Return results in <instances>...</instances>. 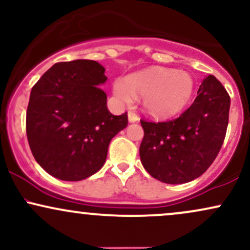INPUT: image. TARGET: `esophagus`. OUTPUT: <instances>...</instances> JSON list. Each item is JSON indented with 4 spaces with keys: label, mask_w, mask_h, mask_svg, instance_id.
Masks as SVG:
<instances>
[{
    "label": "esophagus",
    "mask_w": 250,
    "mask_h": 250,
    "mask_svg": "<svg viewBox=\"0 0 250 250\" xmlns=\"http://www.w3.org/2000/svg\"><path fill=\"white\" fill-rule=\"evenodd\" d=\"M128 120H129V122H137L139 121V116H137L134 111L129 110L128 111Z\"/></svg>",
    "instance_id": "esophagus-1"
}]
</instances>
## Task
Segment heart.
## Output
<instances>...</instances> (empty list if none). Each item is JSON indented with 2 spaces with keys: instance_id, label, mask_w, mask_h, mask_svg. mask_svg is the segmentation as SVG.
I'll list each match as a JSON object with an SVG mask.
<instances>
[{
  "instance_id": "heart-1",
  "label": "heart",
  "mask_w": 250,
  "mask_h": 250,
  "mask_svg": "<svg viewBox=\"0 0 250 250\" xmlns=\"http://www.w3.org/2000/svg\"><path fill=\"white\" fill-rule=\"evenodd\" d=\"M193 90V79L188 74L166 68L131 74L114 84V93L121 101L130 103L134 97L142 96L146 110L157 116L181 110L190 100Z\"/></svg>"
}]
</instances>
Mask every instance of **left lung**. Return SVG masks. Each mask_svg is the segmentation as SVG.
Returning <instances> with one entry per match:
<instances>
[{
  "label": "left lung",
  "mask_w": 250,
  "mask_h": 250,
  "mask_svg": "<svg viewBox=\"0 0 250 250\" xmlns=\"http://www.w3.org/2000/svg\"><path fill=\"white\" fill-rule=\"evenodd\" d=\"M193 104L175 119L141 120L145 130L140 157L154 179L179 185L201 176L225 141L230 97L216 77L200 85Z\"/></svg>",
  "instance_id": "1"
}]
</instances>
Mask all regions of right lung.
<instances>
[{
	"instance_id": "obj_1",
	"label": "right lung",
	"mask_w": 250,
	"mask_h": 250,
	"mask_svg": "<svg viewBox=\"0 0 250 250\" xmlns=\"http://www.w3.org/2000/svg\"><path fill=\"white\" fill-rule=\"evenodd\" d=\"M105 69L91 60L55 63L35 83L28 103L25 130L33 156L51 176L84 180L99 171L111 139L128 125L115 116L99 84Z\"/></svg>"
}]
</instances>
